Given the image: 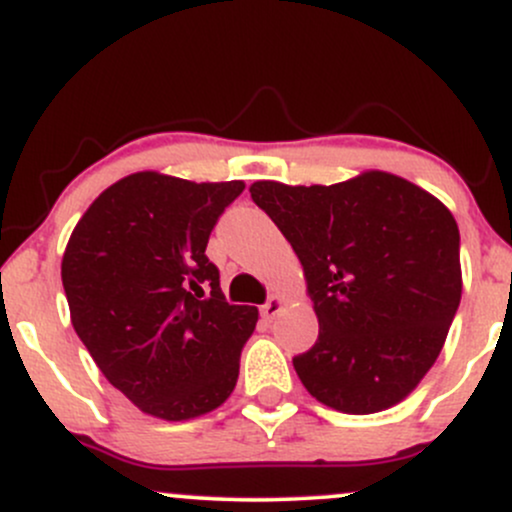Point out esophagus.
<instances>
[{"label":"esophagus","mask_w":512,"mask_h":512,"mask_svg":"<svg viewBox=\"0 0 512 512\" xmlns=\"http://www.w3.org/2000/svg\"><path fill=\"white\" fill-rule=\"evenodd\" d=\"M283 307H285V297L283 295H273L271 300H268L261 307V317L266 319V321H273L275 317H278L280 309H283Z\"/></svg>","instance_id":"obj_1"}]
</instances>
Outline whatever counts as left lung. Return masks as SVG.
<instances>
[{"label":"left lung","mask_w":512,"mask_h":512,"mask_svg":"<svg viewBox=\"0 0 512 512\" xmlns=\"http://www.w3.org/2000/svg\"><path fill=\"white\" fill-rule=\"evenodd\" d=\"M249 193L300 258L319 319L317 343L292 358L307 392L353 416L404 401L438 360L462 297L452 212L375 169L333 186L256 181Z\"/></svg>","instance_id":"obj_1"}]
</instances>
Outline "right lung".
I'll return each mask as SVG.
<instances>
[{
    "instance_id": "add662e5",
    "label": "right lung",
    "mask_w": 512,
    "mask_h": 512,
    "mask_svg": "<svg viewBox=\"0 0 512 512\" xmlns=\"http://www.w3.org/2000/svg\"><path fill=\"white\" fill-rule=\"evenodd\" d=\"M241 191L244 181L137 171L108 186L72 229L62 285L74 331L147 416L191 421L237 387L258 309L225 300L205 246Z\"/></svg>"
}]
</instances>
